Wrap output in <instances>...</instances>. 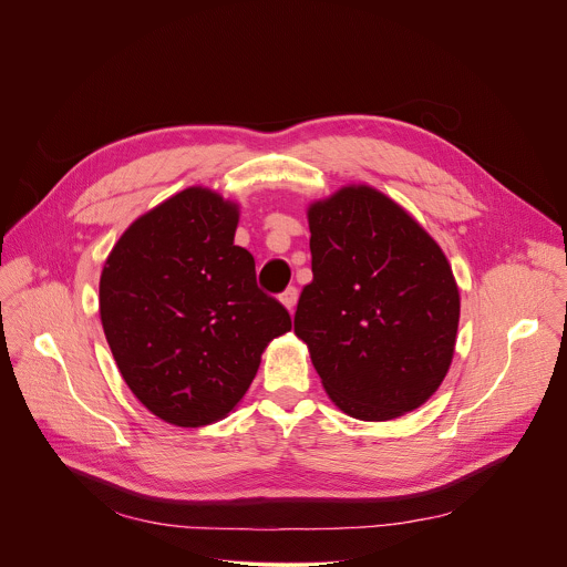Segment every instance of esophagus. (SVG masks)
Segmentation results:
<instances>
[{
	"mask_svg": "<svg viewBox=\"0 0 567 567\" xmlns=\"http://www.w3.org/2000/svg\"><path fill=\"white\" fill-rule=\"evenodd\" d=\"M280 300H282V305H285L289 311H293V307H296V302H298V289H296V287H287V289L280 293Z\"/></svg>",
	"mask_w": 567,
	"mask_h": 567,
	"instance_id": "34e87169",
	"label": "esophagus"
}]
</instances>
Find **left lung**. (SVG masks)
<instances>
[{"label":"left lung","instance_id":"left-lung-1","mask_svg":"<svg viewBox=\"0 0 567 567\" xmlns=\"http://www.w3.org/2000/svg\"><path fill=\"white\" fill-rule=\"evenodd\" d=\"M311 282L293 332L337 406L363 422L411 413L444 381L460 293L435 239L385 195L341 188L309 208Z\"/></svg>","mask_w":567,"mask_h":567}]
</instances>
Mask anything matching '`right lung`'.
I'll list each match as a JSON object with an SVG mask.
<instances>
[{"mask_svg": "<svg viewBox=\"0 0 567 567\" xmlns=\"http://www.w3.org/2000/svg\"><path fill=\"white\" fill-rule=\"evenodd\" d=\"M237 206L186 188L138 217L101 276V320L116 365L143 406L175 426L226 417L249 390L289 311L256 282L233 245Z\"/></svg>", "mask_w": 567, "mask_h": 567, "instance_id": "right-lung-1", "label": "right lung"}]
</instances>
